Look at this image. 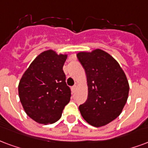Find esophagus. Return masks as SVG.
<instances>
[{"instance_id": "34e87169", "label": "esophagus", "mask_w": 148, "mask_h": 148, "mask_svg": "<svg viewBox=\"0 0 148 148\" xmlns=\"http://www.w3.org/2000/svg\"><path fill=\"white\" fill-rule=\"evenodd\" d=\"M76 87H77V86H76V85H74V86H72V87H71V89H72V91H73V92H74V91L75 90V88H76Z\"/></svg>"}]
</instances>
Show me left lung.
<instances>
[{"label":"left lung","instance_id":"left-lung-1","mask_svg":"<svg viewBox=\"0 0 148 148\" xmlns=\"http://www.w3.org/2000/svg\"><path fill=\"white\" fill-rule=\"evenodd\" d=\"M77 57L85 69L88 92L80 112L91 125H106L119 117L126 103L130 91L126 76L119 63L101 49L80 52Z\"/></svg>","mask_w":148,"mask_h":148}]
</instances>
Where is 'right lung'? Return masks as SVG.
Wrapping results in <instances>:
<instances>
[{"mask_svg": "<svg viewBox=\"0 0 148 148\" xmlns=\"http://www.w3.org/2000/svg\"><path fill=\"white\" fill-rule=\"evenodd\" d=\"M67 55L47 50L38 55L23 75L18 96L25 112L40 124H52L62 116L71 99L63 71Z\"/></svg>", "mask_w": 148, "mask_h": 148, "instance_id": "obj_1", "label": "right lung"}]
</instances>
